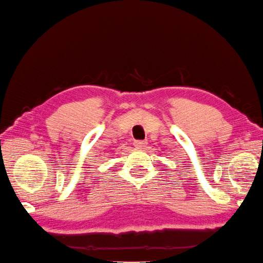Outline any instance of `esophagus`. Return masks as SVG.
<instances>
[{
  "label": "esophagus",
  "instance_id": "1",
  "mask_svg": "<svg viewBox=\"0 0 263 263\" xmlns=\"http://www.w3.org/2000/svg\"><path fill=\"white\" fill-rule=\"evenodd\" d=\"M147 141H134V147L137 149H142L147 145Z\"/></svg>",
  "mask_w": 263,
  "mask_h": 263
}]
</instances>
